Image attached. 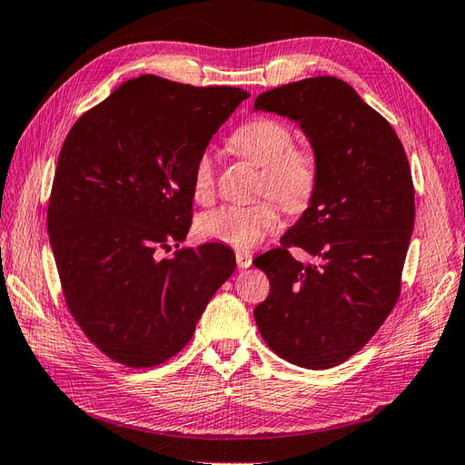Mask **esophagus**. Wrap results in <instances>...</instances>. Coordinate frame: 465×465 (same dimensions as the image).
Segmentation results:
<instances>
[{
  "mask_svg": "<svg viewBox=\"0 0 465 465\" xmlns=\"http://www.w3.org/2000/svg\"><path fill=\"white\" fill-rule=\"evenodd\" d=\"M236 263L241 270H246L252 266V254L246 252V250H236Z\"/></svg>",
  "mask_w": 465,
  "mask_h": 465,
  "instance_id": "34e87169",
  "label": "esophagus"
}]
</instances>
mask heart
<instances>
[{
    "mask_svg": "<svg viewBox=\"0 0 465 465\" xmlns=\"http://www.w3.org/2000/svg\"><path fill=\"white\" fill-rule=\"evenodd\" d=\"M236 154L260 168L258 193L270 195L287 211H301L311 202L319 183V156L305 144H295L290 124L258 117L246 121L231 136ZM193 195L205 203L215 193V160L203 153L195 160ZM280 224V211L272 202L223 205L197 221V232L207 241L234 248H252Z\"/></svg>",
    "mask_w": 465,
    "mask_h": 465,
    "instance_id": "obj_1",
    "label": "heart"
}]
</instances>
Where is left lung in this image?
<instances>
[{
	"instance_id": "8db88e82",
	"label": "left lung",
	"mask_w": 465,
	"mask_h": 465,
	"mask_svg": "<svg viewBox=\"0 0 465 465\" xmlns=\"http://www.w3.org/2000/svg\"><path fill=\"white\" fill-rule=\"evenodd\" d=\"M254 109L295 121L319 156L309 207L280 248L254 260L270 280L254 319L280 358L332 368L368 344L399 299L415 227L409 160L391 124L332 76L273 87ZM293 245L316 262L295 261Z\"/></svg>"
}]
</instances>
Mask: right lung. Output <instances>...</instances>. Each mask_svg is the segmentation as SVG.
I'll return each instance as SVG.
<instances>
[{"label":"right lung","instance_id":"add662e5","mask_svg":"<svg viewBox=\"0 0 465 465\" xmlns=\"http://www.w3.org/2000/svg\"><path fill=\"white\" fill-rule=\"evenodd\" d=\"M248 92L158 76L121 84L62 144L46 224L62 293L102 352L153 368L192 341L231 278L221 242L180 248L193 215V166Z\"/></svg>","mask_w":465,"mask_h":465}]
</instances>
